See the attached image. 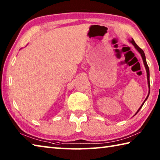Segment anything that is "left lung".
Wrapping results in <instances>:
<instances>
[{
  "mask_svg": "<svg viewBox=\"0 0 160 160\" xmlns=\"http://www.w3.org/2000/svg\"><path fill=\"white\" fill-rule=\"evenodd\" d=\"M130 42L132 44V45H134V47H135V49H136L139 52H140V53L141 54V56H142V60H143V62H144V66H145V68H146V69H147V80H148V87H149V89H150V80H149V68H148V64H147V60H146V57H145V54H144V51L142 50L140 47H139L138 45H137V44L135 42V41H134V40L133 39H132L131 40H130ZM149 93H150V91H149ZM149 95V94H148ZM148 96L147 97V98H146V100H145V101L147 100V98H148ZM145 101L144 102H143V104H142V106L140 107V108H139L138 109V111H137V113H138V112H139V111H140V109H141V108L142 107V106H143V104H144V102H145Z\"/></svg>",
  "mask_w": 160,
  "mask_h": 160,
  "instance_id": "left-lung-1",
  "label": "left lung"
}]
</instances>
